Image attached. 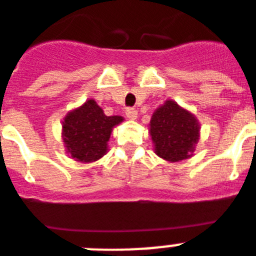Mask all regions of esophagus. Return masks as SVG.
<instances>
[{
	"label": "esophagus",
	"mask_w": 256,
	"mask_h": 256,
	"mask_svg": "<svg viewBox=\"0 0 256 256\" xmlns=\"http://www.w3.org/2000/svg\"><path fill=\"white\" fill-rule=\"evenodd\" d=\"M126 118H128V119L134 120L137 118V111L134 110L133 107H128V108L126 110Z\"/></svg>",
	"instance_id": "34e87169"
}]
</instances>
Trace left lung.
<instances>
[{
    "label": "left lung",
    "mask_w": 256,
    "mask_h": 256,
    "mask_svg": "<svg viewBox=\"0 0 256 256\" xmlns=\"http://www.w3.org/2000/svg\"><path fill=\"white\" fill-rule=\"evenodd\" d=\"M149 130L156 155L168 162L192 156L200 138V124L194 115L174 101H166L152 114Z\"/></svg>",
    "instance_id": "8db88e82"
}]
</instances>
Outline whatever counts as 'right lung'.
Instances as JSON below:
<instances>
[{
	"instance_id": "1",
	"label": "right lung",
	"mask_w": 256,
	"mask_h": 256,
	"mask_svg": "<svg viewBox=\"0 0 256 256\" xmlns=\"http://www.w3.org/2000/svg\"><path fill=\"white\" fill-rule=\"evenodd\" d=\"M123 122L122 116H106L94 100L67 114L63 122V141L76 160L93 162L107 152L111 130Z\"/></svg>"
}]
</instances>
